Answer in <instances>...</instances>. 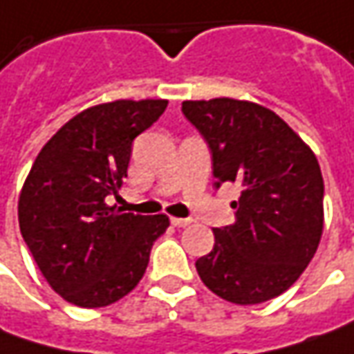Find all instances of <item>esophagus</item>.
<instances>
[{
	"label": "esophagus",
	"instance_id": "34e87169",
	"mask_svg": "<svg viewBox=\"0 0 354 354\" xmlns=\"http://www.w3.org/2000/svg\"><path fill=\"white\" fill-rule=\"evenodd\" d=\"M171 225L183 228V226L191 225V218H177V216H171Z\"/></svg>",
	"mask_w": 354,
	"mask_h": 354
}]
</instances>
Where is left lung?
<instances>
[{
	"instance_id": "obj_1",
	"label": "left lung",
	"mask_w": 354,
	"mask_h": 354,
	"mask_svg": "<svg viewBox=\"0 0 354 354\" xmlns=\"http://www.w3.org/2000/svg\"><path fill=\"white\" fill-rule=\"evenodd\" d=\"M185 118L212 153L214 187L236 183L234 225L212 228L195 266L230 304L278 297L304 274L323 232V177L315 153L278 114L234 98L185 100Z\"/></svg>"
}]
</instances>
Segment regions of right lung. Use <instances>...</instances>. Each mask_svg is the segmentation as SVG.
<instances>
[{
  "instance_id": "add662e5",
  "label": "right lung",
  "mask_w": 354,
  "mask_h": 354,
  "mask_svg": "<svg viewBox=\"0 0 354 354\" xmlns=\"http://www.w3.org/2000/svg\"><path fill=\"white\" fill-rule=\"evenodd\" d=\"M167 100L92 106L48 140L19 195V228L48 286L78 307H104L143 278L169 216L110 207L128 177L133 140L165 112Z\"/></svg>"
}]
</instances>
